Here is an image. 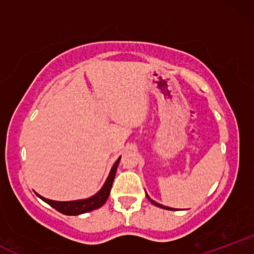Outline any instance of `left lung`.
I'll return each mask as SVG.
<instances>
[{
  "label": "left lung",
  "instance_id": "obj_1",
  "mask_svg": "<svg viewBox=\"0 0 254 254\" xmlns=\"http://www.w3.org/2000/svg\"><path fill=\"white\" fill-rule=\"evenodd\" d=\"M147 198H148V199H149V200H150V203H151V204H154V205H156V206H159V208H162V209H166V210H173V209H172V208H168V206H165V205H161V204H159V203H156V202H155V200H153V199H150V197H149V196H148V194H147Z\"/></svg>",
  "mask_w": 254,
  "mask_h": 254
}]
</instances>
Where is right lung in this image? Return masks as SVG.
Listing matches in <instances>:
<instances>
[{
	"label": "right lung",
	"mask_w": 254,
	"mask_h": 254,
	"mask_svg": "<svg viewBox=\"0 0 254 254\" xmlns=\"http://www.w3.org/2000/svg\"><path fill=\"white\" fill-rule=\"evenodd\" d=\"M119 160L121 157L115 162V165L111 168V172L107 177L106 182L103 185V188L100 189V191L98 193H95L94 196L86 198V199H78V200H69V202H57V200H51L48 198H44L40 194L36 193L40 199H43L44 202L48 203L49 205H51L52 208L56 209L57 211L62 212L64 215H69V216H75V215H81L84 212H88L95 209L103 206L105 202L107 200V198L110 196L111 188H112L113 179L116 177V172H117V167L119 164Z\"/></svg>",
	"instance_id": "right-lung-1"
}]
</instances>
